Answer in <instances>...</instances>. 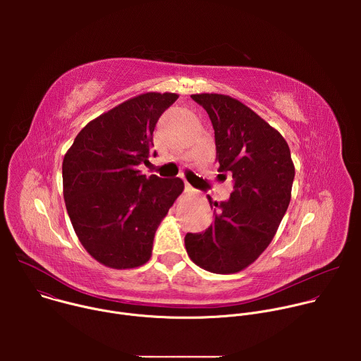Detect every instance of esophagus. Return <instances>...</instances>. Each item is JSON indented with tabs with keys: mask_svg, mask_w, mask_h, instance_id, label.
<instances>
[{
	"mask_svg": "<svg viewBox=\"0 0 361 361\" xmlns=\"http://www.w3.org/2000/svg\"><path fill=\"white\" fill-rule=\"evenodd\" d=\"M185 191H187V192H192V191H194V188H192L188 183H185Z\"/></svg>",
	"mask_w": 361,
	"mask_h": 361,
	"instance_id": "esophagus-1",
	"label": "esophagus"
}]
</instances>
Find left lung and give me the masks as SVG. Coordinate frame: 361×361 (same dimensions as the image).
I'll list each match as a JSON object with an SVG mask.
<instances>
[{"label": "left lung", "mask_w": 361, "mask_h": 361, "mask_svg": "<svg viewBox=\"0 0 361 361\" xmlns=\"http://www.w3.org/2000/svg\"><path fill=\"white\" fill-rule=\"evenodd\" d=\"M191 98L212 120L219 171L233 176V192L220 202L209 195L214 223L204 233H187L185 248L204 270L237 273L259 259L287 212L294 180L290 148L277 130L238 99L223 94Z\"/></svg>", "instance_id": "8db88e82"}]
</instances>
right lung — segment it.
I'll use <instances>...</instances> for the list:
<instances>
[{"instance_id": "right-lung-1", "label": "right lung", "mask_w": 361, "mask_h": 361, "mask_svg": "<svg viewBox=\"0 0 361 361\" xmlns=\"http://www.w3.org/2000/svg\"><path fill=\"white\" fill-rule=\"evenodd\" d=\"M178 98L173 92L134 97L90 121L63 161L66 207L74 231L97 262L134 269L149 260L154 234L184 190L181 178H148L152 133Z\"/></svg>"}]
</instances>
